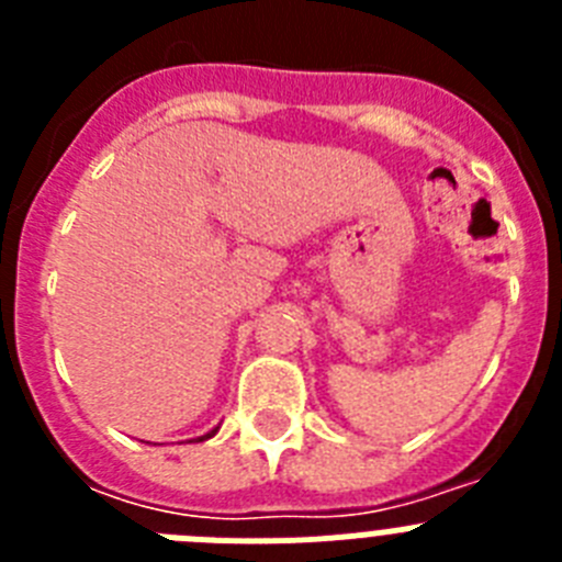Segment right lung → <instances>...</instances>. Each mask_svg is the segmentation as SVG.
Returning a JSON list of instances; mask_svg holds the SVG:
<instances>
[{"mask_svg": "<svg viewBox=\"0 0 562 562\" xmlns=\"http://www.w3.org/2000/svg\"><path fill=\"white\" fill-rule=\"evenodd\" d=\"M213 434H216V430H213ZM213 434H207V436H205V439H211V436H213Z\"/></svg>", "mask_w": 562, "mask_h": 562, "instance_id": "right-lung-1", "label": "right lung"}]
</instances>
